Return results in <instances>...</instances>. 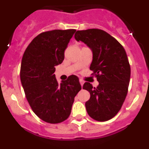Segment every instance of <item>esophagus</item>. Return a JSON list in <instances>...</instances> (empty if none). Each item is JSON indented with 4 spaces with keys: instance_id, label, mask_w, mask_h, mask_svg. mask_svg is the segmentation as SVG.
<instances>
[{
    "instance_id": "esophagus-1",
    "label": "esophagus",
    "mask_w": 149,
    "mask_h": 149,
    "mask_svg": "<svg viewBox=\"0 0 149 149\" xmlns=\"http://www.w3.org/2000/svg\"><path fill=\"white\" fill-rule=\"evenodd\" d=\"M80 84H81V86H83V85H84V81H83L82 79H80Z\"/></svg>"
}]
</instances>
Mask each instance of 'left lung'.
I'll list each match as a JSON object with an SVG mask.
<instances>
[{
  "mask_svg": "<svg viewBox=\"0 0 149 149\" xmlns=\"http://www.w3.org/2000/svg\"><path fill=\"white\" fill-rule=\"evenodd\" d=\"M74 38L93 51L89 68L99 82L97 87L89 82L83 86L90 93L85 104L87 113L98 122L110 120L122 108L127 94L131 66L125 50L115 38L99 29L77 30Z\"/></svg>",
  "mask_w": 149,
  "mask_h": 149,
  "instance_id": "1",
  "label": "left lung"
}]
</instances>
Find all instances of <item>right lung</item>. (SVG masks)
Masks as SVG:
<instances>
[{
	"instance_id": "1",
	"label": "right lung",
	"mask_w": 149,
	"mask_h": 149,
	"mask_svg": "<svg viewBox=\"0 0 149 149\" xmlns=\"http://www.w3.org/2000/svg\"><path fill=\"white\" fill-rule=\"evenodd\" d=\"M76 30H54L36 36L26 48L20 77L30 107L39 119L51 124L69 116L74 97L81 89L79 78L70 75L59 84L55 66L64 60V51Z\"/></svg>"
}]
</instances>
